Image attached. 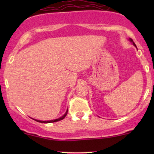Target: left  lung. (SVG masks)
I'll return each instance as SVG.
<instances>
[{
  "mask_svg": "<svg viewBox=\"0 0 154 154\" xmlns=\"http://www.w3.org/2000/svg\"><path fill=\"white\" fill-rule=\"evenodd\" d=\"M130 41H131V42H132V43H133V44H134V45H135V46H136V45H135V43H134V42H133V40H132L131 38H130Z\"/></svg>",
  "mask_w": 154,
  "mask_h": 154,
  "instance_id": "left-lung-1",
  "label": "left lung"
}]
</instances>
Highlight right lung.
Returning a JSON list of instances; mask_svg holds the SVG:
<instances>
[{"instance_id": "obj_1", "label": "right lung", "mask_w": 154, "mask_h": 154, "mask_svg": "<svg viewBox=\"0 0 154 154\" xmlns=\"http://www.w3.org/2000/svg\"><path fill=\"white\" fill-rule=\"evenodd\" d=\"M67 112H68V110L66 111V112L65 113L64 115H63L61 117L59 118V119H54V120H51V121H40V120H37V119H35V121L38 122H40V123H52V122H59V121H61V120L65 118V116H66L67 114Z\"/></svg>"}]
</instances>
